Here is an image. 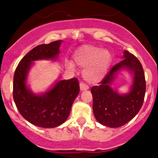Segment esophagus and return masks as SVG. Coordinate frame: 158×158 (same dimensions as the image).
Instances as JSON below:
<instances>
[{"mask_svg": "<svg viewBox=\"0 0 158 158\" xmlns=\"http://www.w3.org/2000/svg\"><path fill=\"white\" fill-rule=\"evenodd\" d=\"M79 86H80V90H81V91H82V90H86L89 88H88V85H85V83H83V82H81L80 84H79Z\"/></svg>", "mask_w": 158, "mask_h": 158, "instance_id": "34e87169", "label": "esophagus"}]
</instances>
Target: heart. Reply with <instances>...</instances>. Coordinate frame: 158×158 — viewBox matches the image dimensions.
Wrapping results in <instances>:
<instances>
[{"label": "heart", "mask_w": 158, "mask_h": 158, "mask_svg": "<svg viewBox=\"0 0 158 158\" xmlns=\"http://www.w3.org/2000/svg\"><path fill=\"white\" fill-rule=\"evenodd\" d=\"M73 59L76 64L85 68L83 77L90 83H97L104 78L110 68L112 60L111 53L106 49L85 45L74 52ZM68 68L73 69L71 61L67 62Z\"/></svg>", "instance_id": "obj_1"}]
</instances>
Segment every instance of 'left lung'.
I'll use <instances>...</instances> for the list:
<instances>
[{"label": "left lung", "mask_w": 158, "mask_h": 158, "mask_svg": "<svg viewBox=\"0 0 158 158\" xmlns=\"http://www.w3.org/2000/svg\"><path fill=\"white\" fill-rule=\"evenodd\" d=\"M123 69L128 70L133 77L130 92L120 94L111 88V85ZM99 84L92 87L90 91L94 117L100 124L118 128L137 115L144 100L146 80L142 64L136 56L124 50L123 60L114 65Z\"/></svg>", "instance_id": "1"}]
</instances>
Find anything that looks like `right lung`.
<instances>
[{"instance_id":"1","label":"right lung","mask_w":158,"mask_h":158,"mask_svg":"<svg viewBox=\"0 0 158 158\" xmlns=\"http://www.w3.org/2000/svg\"><path fill=\"white\" fill-rule=\"evenodd\" d=\"M61 40L34 48L21 59L13 80V99L21 116L41 128H55L66 121L74 99L79 93L77 78L56 81L44 93L36 94L27 86V80L34 61L56 60L60 53Z\"/></svg>"}]
</instances>
